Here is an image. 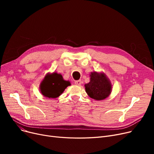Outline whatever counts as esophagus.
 Masks as SVG:
<instances>
[{"label": "esophagus", "mask_w": 154, "mask_h": 154, "mask_svg": "<svg viewBox=\"0 0 154 154\" xmlns=\"http://www.w3.org/2000/svg\"><path fill=\"white\" fill-rule=\"evenodd\" d=\"M74 83L76 85H80V84H81V80H76V81L74 82Z\"/></svg>", "instance_id": "esophagus-1"}]
</instances>
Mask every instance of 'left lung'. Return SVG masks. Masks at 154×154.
<instances>
[{
	"label": "left lung",
	"instance_id": "left-lung-1",
	"mask_svg": "<svg viewBox=\"0 0 154 154\" xmlns=\"http://www.w3.org/2000/svg\"><path fill=\"white\" fill-rule=\"evenodd\" d=\"M90 77V82L85 84L88 95L97 100H102L108 97L112 92V84L106 74L93 72Z\"/></svg>",
	"mask_w": 154,
	"mask_h": 154
}]
</instances>
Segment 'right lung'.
Segmentation results:
<instances>
[{"label":"right lung","mask_w":154,"mask_h":154,"mask_svg":"<svg viewBox=\"0 0 154 154\" xmlns=\"http://www.w3.org/2000/svg\"><path fill=\"white\" fill-rule=\"evenodd\" d=\"M70 85L69 81L63 79L61 74L54 72L47 74L40 85V92L49 99H55L59 97L65 89Z\"/></svg>","instance_id":"obj_1"}]
</instances>
